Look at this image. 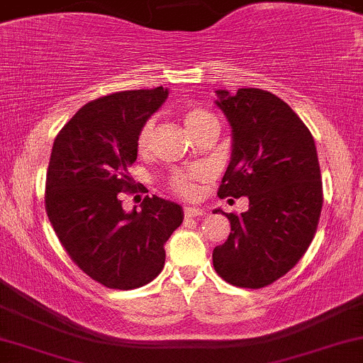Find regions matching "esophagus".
Returning a JSON list of instances; mask_svg holds the SVG:
<instances>
[{"mask_svg": "<svg viewBox=\"0 0 363 363\" xmlns=\"http://www.w3.org/2000/svg\"><path fill=\"white\" fill-rule=\"evenodd\" d=\"M205 212H206V210L201 208V206H194V205H186L184 206L186 217H200V215H203Z\"/></svg>", "mask_w": 363, "mask_h": 363, "instance_id": "obj_1", "label": "esophagus"}]
</instances>
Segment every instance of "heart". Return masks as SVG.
<instances>
[{"instance_id": "b5f03b06", "label": "heart", "mask_w": 363, "mask_h": 363, "mask_svg": "<svg viewBox=\"0 0 363 363\" xmlns=\"http://www.w3.org/2000/svg\"><path fill=\"white\" fill-rule=\"evenodd\" d=\"M179 117H181L182 123H184V127L189 130V134L193 138L196 136L198 133H201L203 129H206V127L217 125V118H215L212 111L206 110L205 106L198 105V103H184V105L179 108ZM151 138H153V122H146L138 136L139 153H146V151H148ZM200 181V170H177V172H174L172 177H170V188H172L175 193L189 196V194H194Z\"/></svg>"}]
</instances>
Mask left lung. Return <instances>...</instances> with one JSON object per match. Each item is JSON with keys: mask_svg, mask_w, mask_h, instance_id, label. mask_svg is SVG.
Returning a JSON list of instances; mask_svg holds the SVG:
<instances>
[{"mask_svg": "<svg viewBox=\"0 0 363 363\" xmlns=\"http://www.w3.org/2000/svg\"><path fill=\"white\" fill-rule=\"evenodd\" d=\"M217 96L233 129L218 196H248L250 206L227 215L230 233L213 250L215 272L233 286L265 288L300 262L315 236L324 203L315 143L291 106L269 91L218 89Z\"/></svg>", "mask_w": 363, "mask_h": 363, "instance_id": "8db88e82", "label": "left lung"}]
</instances>
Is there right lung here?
Instances as JSON below:
<instances>
[{
    "label": "right lung",
    "instance_id": "1",
    "mask_svg": "<svg viewBox=\"0 0 363 363\" xmlns=\"http://www.w3.org/2000/svg\"><path fill=\"white\" fill-rule=\"evenodd\" d=\"M169 96L163 87L122 91L89 101L55 138L45 206L75 265L110 289L148 284L165 264V242L182 224V206L146 196L141 212L122 208L136 193L129 167L138 136Z\"/></svg>",
    "mask_w": 363,
    "mask_h": 363
}]
</instances>
